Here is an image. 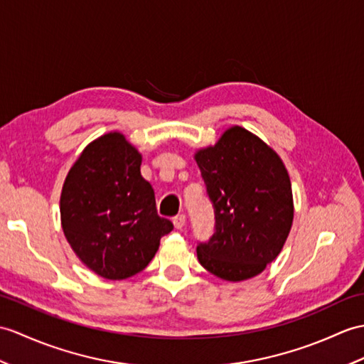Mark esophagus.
<instances>
[{
  "instance_id": "esophagus-1",
  "label": "esophagus",
  "mask_w": 364,
  "mask_h": 364,
  "mask_svg": "<svg viewBox=\"0 0 364 364\" xmlns=\"http://www.w3.org/2000/svg\"><path fill=\"white\" fill-rule=\"evenodd\" d=\"M184 225H186V215L180 214L173 218V226L176 228V230H183Z\"/></svg>"
}]
</instances>
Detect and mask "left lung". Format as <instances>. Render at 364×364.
I'll return each mask as SVG.
<instances>
[{
    "label": "left lung",
    "mask_w": 364,
    "mask_h": 364,
    "mask_svg": "<svg viewBox=\"0 0 364 364\" xmlns=\"http://www.w3.org/2000/svg\"><path fill=\"white\" fill-rule=\"evenodd\" d=\"M193 159L215 213L214 235L197 247L201 267L230 282L260 274L282 251L294 217L281 156L257 134L232 125Z\"/></svg>",
    "instance_id": "obj_1"
}]
</instances>
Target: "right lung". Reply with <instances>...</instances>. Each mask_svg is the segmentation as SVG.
Here are the masks:
<instances>
[{"label":"right lung","instance_id":"1","mask_svg":"<svg viewBox=\"0 0 364 364\" xmlns=\"http://www.w3.org/2000/svg\"><path fill=\"white\" fill-rule=\"evenodd\" d=\"M142 155L122 133L91 141L68 172L60 222L77 259L92 273L122 281L142 272L173 225L156 213L141 176Z\"/></svg>","mask_w":364,"mask_h":364}]
</instances>
